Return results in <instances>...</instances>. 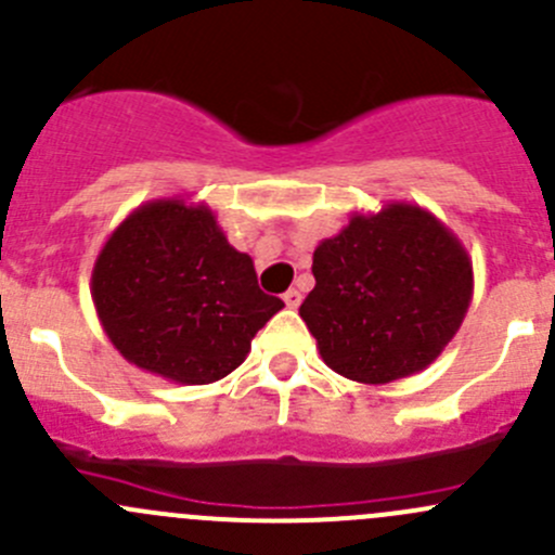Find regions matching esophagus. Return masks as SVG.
<instances>
[{"label": "esophagus", "mask_w": 555, "mask_h": 555, "mask_svg": "<svg viewBox=\"0 0 555 555\" xmlns=\"http://www.w3.org/2000/svg\"><path fill=\"white\" fill-rule=\"evenodd\" d=\"M284 304H287V309H298V306H300L298 289H287V293H284Z\"/></svg>", "instance_id": "esophagus-1"}]
</instances>
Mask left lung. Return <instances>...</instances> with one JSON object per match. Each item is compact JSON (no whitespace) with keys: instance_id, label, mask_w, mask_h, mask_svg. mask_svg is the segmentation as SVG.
Returning <instances> with one entry per match:
<instances>
[{"instance_id":"8db88e82","label":"left lung","mask_w":555,"mask_h":555,"mask_svg":"<svg viewBox=\"0 0 555 555\" xmlns=\"http://www.w3.org/2000/svg\"><path fill=\"white\" fill-rule=\"evenodd\" d=\"M313 289L300 306L324 365L360 384L424 371L462 327L473 300V260L416 204L354 211L313 249Z\"/></svg>"}]
</instances>
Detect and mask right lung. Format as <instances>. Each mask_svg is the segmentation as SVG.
I'll use <instances>...</instances> for the list:
<instances>
[{"label": "right lung", "mask_w": 555, "mask_h": 555, "mask_svg": "<svg viewBox=\"0 0 555 555\" xmlns=\"http://www.w3.org/2000/svg\"><path fill=\"white\" fill-rule=\"evenodd\" d=\"M106 338L131 365L173 384H211L246 360L284 304L257 287L206 204L147 201L112 231L91 273Z\"/></svg>", "instance_id": "1"}]
</instances>
